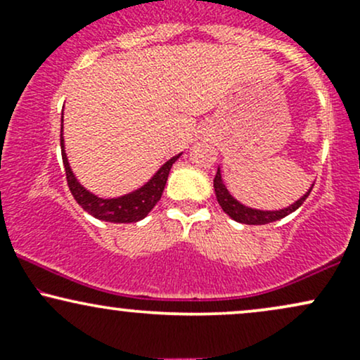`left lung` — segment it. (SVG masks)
Segmentation results:
<instances>
[{
  "instance_id": "8db88e82",
  "label": "left lung",
  "mask_w": 360,
  "mask_h": 360,
  "mask_svg": "<svg viewBox=\"0 0 360 360\" xmlns=\"http://www.w3.org/2000/svg\"><path fill=\"white\" fill-rule=\"evenodd\" d=\"M213 186H214V194H217V200H218V203H220L223 212L229 214L230 218H233L235 221L245 223V225H266V223L278 221V220H281V218L288 217L289 213L296 212V210L303 205V201L307 200L308 194L311 193V188H313V184H311V188L308 189V193L304 194V196H301L298 201H295L292 205H289L288 208L274 210V212H264V210L249 208V206L242 205L240 201L235 200L232 194H230L229 189H226V186L223 184L220 167H218L217 176H214V179H213Z\"/></svg>"
}]
</instances>
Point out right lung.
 I'll use <instances>...</instances> for the list:
<instances>
[{
  "instance_id": "add662e5",
  "label": "right lung",
  "mask_w": 360,
  "mask_h": 360,
  "mask_svg": "<svg viewBox=\"0 0 360 360\" xmlns=\"http://www.w3.org/2000/svg\"><path fill=\"white\" fill-rule=\"evenodd\" d=\"M64 122V118H60ZM60 150H62V162H64L65 177H68V186L71 189L74 200L81 205V208L94 218L103 221L111 223H134L146 218L150 210L157 205V201L162 196L164 188H166L169 171H171L172 164L179 159L181 154L167 160L150 181L142 186V188L135 189V191L125 194V196L111 198V200H105V198L96 196V194L89 193L88 189L82 186L79 181L74 176L71 166H69L68 155L64 150V137H62V125H60Z\"/></svg>"
}]
</instances>
